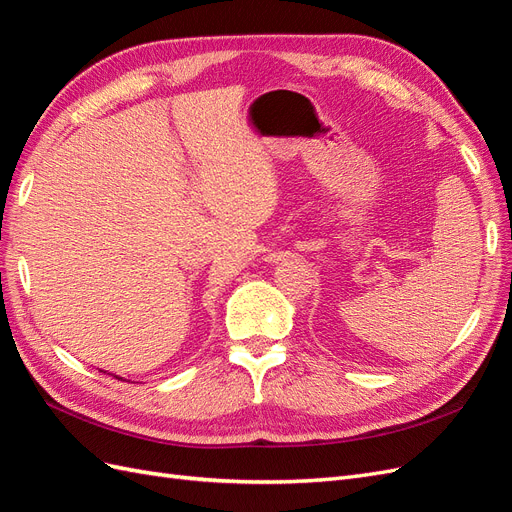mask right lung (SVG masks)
<instances>
[{
    "label": "right lung",
    "instance_id": "right-lung-1",
    "mask_svg": "<svg viewBox=\"0 0 512 512\" xmlns=\"http://www.w3.org/2000/svg\"><path fill=\"white\" fill-rule=\"evenodd\" d=\"M115 378H117V376H115Z\"/></svg>",
    "mask_w": 512,
    "mask_h": 512
}]
</instances>
